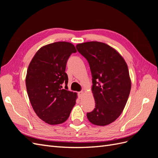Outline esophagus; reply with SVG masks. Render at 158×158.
I'll list each match as a JSON object with an SVG mask.
<instances>
[{
    "mask_svg": "<svg viewBox=\"0 0 158 158\" xmlns=\"http://www.w3.org/2000/svg\"><path fill=\"white\" fill-rule=\"evenodd\" d=\"M83 94H84V92L83 91H79V92L78 93V95H79V98H81L82 97H83Z\"/></svg>",
    "mask_w": 158,
    "mask_h": 158,
    "instance_id": "obj_1",
    "label": "esophagus"
}]
</instances>
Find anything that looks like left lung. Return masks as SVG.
<instances>
[{
    "label": "left lung",
    "mask_w": 158,
    "mask_h": 158,
    "mask_svg": "<svg viewBox=\"0 0 158 158\" xmlns=\"http://www.w3.org/2000/svg\"><path fill=\"white\" fill-rule=\"evenodd\" d=\"M76 48L89 62L92 76L96 108L87 114V118L95 125H108L120 116L129 96L127 64L118 51L103 42H87Z\"/></svg>",
    "instance_id": "obj_1"
}]
</instances>
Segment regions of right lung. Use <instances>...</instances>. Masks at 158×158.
<instances>
[{
	"label": "right lung",
	"mask_w": 158,
	"mask_h": 158,
	"mask_svg": "<svg viewBox=\"0 0 158 158\" xmlns=\"http://www.w3.org/2000/svg\"><path fill=\"white\" fill-rule=\"evenodd\" d=\"M75 52L70 42H54L40 48L29 64L25 84L29 101L39 118L50 125L65 122L76 104L77 94L62 86L67 85L66 64Z\"/></svg>",
	"instance_id": "right-lung-1"
}]
</instances>
